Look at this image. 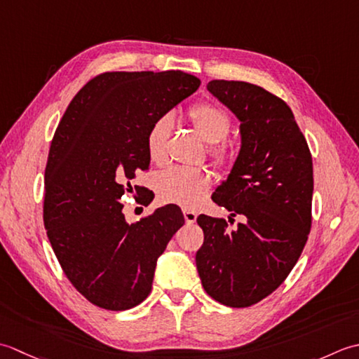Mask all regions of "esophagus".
Returning a JSON list of instances; mask_svg holds the SVG:
<instances>
[{
  "label": "esophagus",
  "instance_id": "34e87169",
  "mask_svg": "<svg viewBox=\"0 0 359 359\" xmlns=\"http://www.w3.org/2000/svg\"><path fill=\"white\" fill-rule=\"evenodd\" d=\"M182 214H184V218H186V223L187 224H192V223H195L196 222V212H194V210H190V209H184L182 210Z\"/></svg>",
  "mask_w": 359,
  "mask_h": 359
}]
</instances>
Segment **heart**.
<instances>
[{"instance_id": "1", "label": "heart", "mask_w": 359, "mask_h": 359, "mask_svg": "<svg viewBox=\"0 0 359 359\" xmlns=\"http://www.w3.org/2000/svg\"><path fill=\"white\" fill-rule=\"evenodd\" d=\"M187 118L196 133L204 142L212 145V156L218 163L228 161L229 153L222 142L231 131V118L222 107L210 102H200L189 108ZM172 130V119L169 116L156 119L151 123L147 133V151L151 163L163 164L165 159L167 139ZM212 186V175L201 169H186V167H173V169L159 173L155 181V189L159 198L165 203L178 204L182 208H196L204 200Z\"/></svg>"}]
</instances>
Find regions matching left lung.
<instances>
[{
	"mask_svg": "<svg viewBox=\"0 0 359 359\" xmlns=\"http://www.w3.org/2000/svg\"><path fill=\"white\" fill-rule=\"evenodd\" d=\"M208 91L240 122V150L212 200L243 215L236 231L200 215L196 252L203 288L223 305L243 309L271 294L296 265L311 228L313 163L291 108L262 86L210 80Z\"/></svg>",
	"mask_w": 359,
	"mask_h": 359,
	"instance_id": "8db88e82",
	"label": "left lung"
}]
</instances>
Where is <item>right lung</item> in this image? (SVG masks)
<instances>
[{"mask_svg": "<svg viewBox=\"0 0 359 359\" xmlns=\"http://www.w3.org/2000/svg\"><path fill=\"white\" fill-rule=\"evenodd\" d=\"M200 83L182 71L105 72L76 94L55 130L43 220L69 282L100 309L123 311L141 304L151 291L158 257L184 224L173 204L128 223L119 201L133 190L136 173L149 169L151 123Z\"/></svg>", "mask_w": 359, "mask_h": 359, "instance_id": "1", "label": "right lung"}]
</instances>
